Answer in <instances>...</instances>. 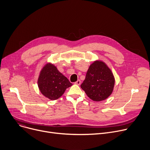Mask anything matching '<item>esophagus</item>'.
<instances>
[{
	"label": "esophagus",
	"mask_w": 150,
	"mask_h": 150,
	"mask_svg": "<svg viewBox=\"0 0 150 150\" xmlns=\"http://www.w3.org/2000/svg\"><path fill=\"white\" fill-rule=\"evenodd\" d=\"M75 84H76V85H80V84H81V81L79 80V79H78V80H77V81L75 83Z\"/></svg>",
	"instance_id": "34e87169"
}]
</instances>
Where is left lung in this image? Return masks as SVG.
<instances>
[{
    "label": "left lung",
    "mask_w": 150,
    "mask_h": 150,
    "mask_svg": "<svg viewBox=\"0 0 150 150\" xmlns=\"http://www.w3.org/2000/svg\"><path fill=\"white\" fill-rule=\"evenodd\" d=\"M115 83L111 69L104 62L95 60L90 65L81 87L89 98L98 102L111 95Z\"/></svg>",
    "instance_id": "obj_1"
}]
</instances>
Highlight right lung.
<instances>
[{"instance_id":"1","label":"right lung","mask_w":150,"mask_h":150,"mask_svg":"<svg viewBox=\"0 0 150 150\" xmlns=\"http://www.w3.org/2000/svg\"><path fill=\"white\" fill-rule=\"evenodd\" d=\"M37 84L42 94L51 100L60 98L66 88L72 86L51 63H47L42 67L38 75Z\"/></svg>"}]
</instances>
